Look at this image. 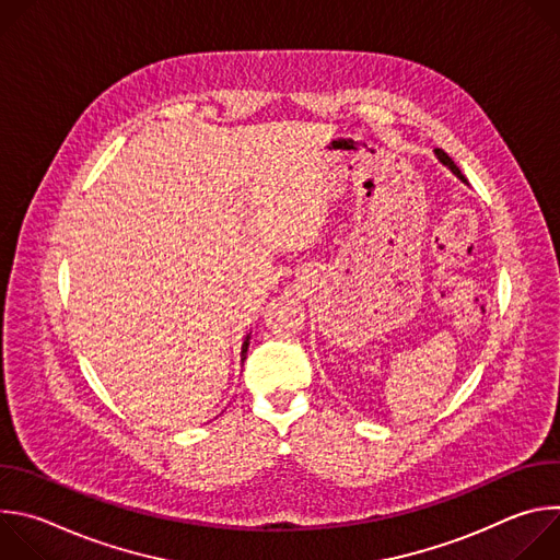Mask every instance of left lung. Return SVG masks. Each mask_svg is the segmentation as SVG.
Returning <instances> with one entry per match:
<instances>
[{"label": "left lung", "mask_w": 560, "mask_h": 560, "mask_svg": "<svg viewBox=\"0 0 560 560\" xmlns=\"http://www.w3.org/2000/svg\"><path fill=\"white\" fill-rule=\"evenodd\" d=\"M434 154H436V156H439V162H441V164H443V166H447V168H450V171H452V173H454V175H456V177H458V179H460V182H465V184H467V179H465V177H463V173H460V171H458V166H456V164H454V162H452V159H450V156H447V152H443V150H441V148H436V150H434Z\"/></svg>", "instance_id": "obj_1"}]
</instances>
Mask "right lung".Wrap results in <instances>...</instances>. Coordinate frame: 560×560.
I'll return each instance as SVG.
<instances>
[{
	"instance_id": "add662e5",
	"label": "right lung",
	"mask_w": 560,
	"mask_h": 560,
	"mask_svg": "<svg viewBox=\"0 0 560 560\" xmlns=\"http://www.w3.org/2000/svg\"><path fill=\"white\" fill-rule=\"evenodd\" d=\"M248 346H250V335L246 337V341H244V346H242V357L246 359V352H248Z\"/></svg>"
}]
</instances>
